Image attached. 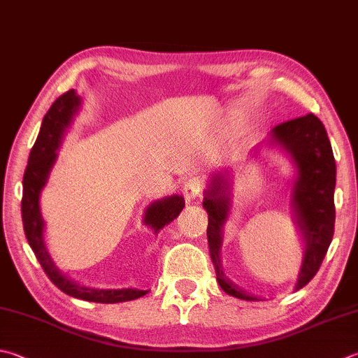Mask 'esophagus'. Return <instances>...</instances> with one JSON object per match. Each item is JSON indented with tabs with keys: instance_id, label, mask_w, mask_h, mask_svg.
Segmentation results:
<instances>
[{
	"instance_id": "esophagus-1",
	"label": "esophagus",
	"mask_w": 358,
	"mask_h": 358,
	"mask_svg": "<svg viewBox=\"0 0 358 358\" xmlns=\"http://www.w3.org/2000/svg\"><path fill=\"white\" fill-rule=\"evenodd\" d=\"M202 188H204V184L202 180L198 178H192L184 182V188H182V193H184V198L187 202H190L193 199H196L201 196Z\"/></svg>"
}]
</instances>
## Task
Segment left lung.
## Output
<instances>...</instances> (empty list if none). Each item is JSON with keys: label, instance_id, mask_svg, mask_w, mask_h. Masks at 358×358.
<instances>
[{"label": "left lung", "instance_id": "1", "mask_svg": "<svg viewBox=\"0 0 358 358\" xmlns=\"http://www.w3.org/2000/svg\"><path fill=\"white\" fill-rule=\"evenodd\" d=\"M271 143L280 146L293 160L298 171L292 193L296 222L306 243V254L296 288L306 287L318 273L334 237L335 227V176L336 166L326 127L318 117H306L280 123L271 131ZM231 185L221 173L215 174L204 192L202 207L208 215L207 240L217 280L222 292L245 301H259L224 278L220 260L222 224L231 206Z\"/></svg>", "mask_w": 358, "mask_h": 358}]
</instances>
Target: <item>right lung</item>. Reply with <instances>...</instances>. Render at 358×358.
Segmentation results:
<instances>
[{
    "label": "right lung",
    "instance_id": "right-lung-1",
    "mask_svg": "<svg viewBox=\"0 0 358 358\" xmlns=\"http://www.w3.org/2000/svg\"><path fill=\"white\" fill-rule=\"evenodd\" d=\"M80 96L74 90H69L54 101L50 110L43 117L42 127H40L38 137L34 143L28 166H26L23 176V198H22V218L24 235L28 238L31 249L36 254L40 265H42L45 274L59 289L73 298L99 302V304H117V302H126L141 298L148 292L137 288H123V289H99L79 285L78 282L66 278L52 262L51 255L46 249L43 240L45 221L40 213L38 198L40 192L48 180V174L56 162L57 150L62 143V137L70 126L74 113L79 110ZM185 206V201L179 194H173L164 199L154 201L146 208L143 222L146 226L159 232L168 222H171L180 213Z\"/></svg>",
    "mask_w": 358,
    "mask_h": 358
}]
</instances>
